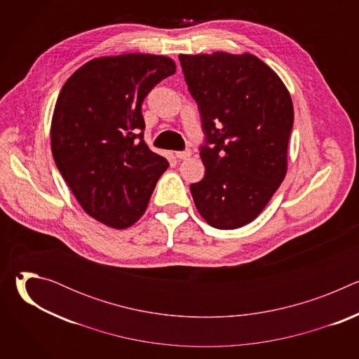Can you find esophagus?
Returning <instances> with one entry per match:
<instances>
[{
    "label": "esophagus",
    "mask_w": 359,
    "mask_h": 359,
    "mask_svg": "<svg viewBox=\"0 0 359 359\" xmlns=\"http://www.w3.org/2000/svg\"><path fill=\"white\" fill-rule=\"evenodd\" d=\"M190 156H191V150H190V149H184V150L176 151V158H177V159H180V161L189 159Z\"/></svg>",
    "instance_id": "esophagus-1"
}]
</instances>
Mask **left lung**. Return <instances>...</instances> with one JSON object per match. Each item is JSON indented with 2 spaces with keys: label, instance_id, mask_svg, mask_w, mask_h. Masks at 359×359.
Masks as SVG:
<instances>
[{
  "label": "left lung",
  "instance_id": "left-lung-1",
  "mask_svg": "<svg viewBox=\"0 0 359 359\" xmlns=\"http://www.w3.org/2000/svg\"><path fill=\"white\" fill-rule=\"evenodd\" d=\"M179 60L204 133L206 172L190 184L194 204L210 226L238 229L262 213L285 177L291 96L278 75L250 54Z\"/></svg>",
  "mask_w": 359,
  "mask_h": 359
}]
</instances>
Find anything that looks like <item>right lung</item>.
I'll return each mask as SVG.
<instances>
[{
  "label": "right lung",
  "mask_w": 359,
  "mask_h": 359,
  "mask_svg": "<svg viewBox=\"0 0 359 359\" xmlns=\"http://www.w3.org/2000/svg\"><path fill=\"white\" fill-rule=\"evenodd\" d=\"M175 72L161 55L96 58L60 92L50 125L54 161L82 209L109 227L140 219L169 166L143 140L142 104Z\"/></svg>",
  "instance_id": "obj_1"
}]
</instances>
